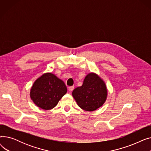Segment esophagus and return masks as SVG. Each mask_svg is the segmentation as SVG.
Instances as JSON below:
<instances>
[{
	"mask_svg": "<svg viewBox=\"0 0 151 151\" xmlns=\"http://www.w3.org/2000/svg\"><path fill=\"white\" fill-rule=\"evenodd\" d=\"M73 89H74V86H70V87H68V91L70 92H72Z\"/></svg>",
	"mask_w": 151,
	"mask_h": 151,
	"instance_id": "obj_1",
	"label": "esophagus"
}]
</instances>
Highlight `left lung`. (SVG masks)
Here are the masks:
<instances>
[{
    "mask_svg": "<svg viewBox=\"0 0 151 151\" xmlns=\"http://www.w3.org/2000/svg\"><path fill=\"white\" fill-rule=\"evenodd\" d=\"M107 95L105 83L95 73L87 75L83 85L72 92L78 105L87 111H93L101 107L105 102Z\"/></svg>",
    "mask_w": 151,
    "mask_h": 151,
    "instance_id": "8db88e82",
    "label": "left lung"
}]
</instances>
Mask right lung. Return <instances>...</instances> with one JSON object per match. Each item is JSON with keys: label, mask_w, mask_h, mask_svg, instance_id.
I'll return each mask as SVG.
<instances>
[{"label": "right lung", "mask_w": 151, "mask_h": 151, "mask_svg": "<svg viewBox=\"0 0 151 151\" xmlns=\"http://www.w3.org/2000/svg\"><path fill=\"white\" fill-rule=\"evenodd\" d=\"M67 92L64 82L51 73H46L34 83L30 97L38 107L48 110L56 106Z\"/></svg>", "instance_id": "1"}]
</instances>
